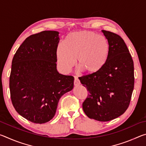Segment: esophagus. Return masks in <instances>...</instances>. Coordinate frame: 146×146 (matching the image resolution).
I'll list each match as a JSON object with an SVG mask.
<instances>
[{"label": "esophagus", "mask_w": 146, "mask_h": 146, "mask_svg": "<svg viewBox=\"0 0 146 146\" xmlns=\"http://www.w3.org/2000/svg\"><path fill=\"white\" fill-rule=\"evenodd\" d=\"M80 80H78V78L76 77H75V80H74V85H75V86H77L78 85H80Z\"/></svg>", "instance_id": "34e87169"}]
</instances>
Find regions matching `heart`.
I'll list each match as a JSON object with an SVG mask.
<instances>
[{
    "label": "heart",
    "instance_id": "obj_1",
    "mask_svg": "<svg viewBox=\"0 0 146 146\" xmlns=\"http://www.w3.org/2000/svg\"><path fill=\"white\" fill-rule=\"evenodd\" d=\"M109 44L106 39L93 31H82L68 35L65 43L56 48L58 63L64 72L68 73L77 66L88 75L100 71L105 66L109 56Z\"/></svg>",
    "mask_w": 146,
    "mask_h": 146
}]
</instances>
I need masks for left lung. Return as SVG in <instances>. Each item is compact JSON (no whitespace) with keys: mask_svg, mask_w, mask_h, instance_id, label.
I'll list each match as a JSON object with an SVG mask.
<instances>
[{"mask_svg":"<svg viewBox=\"0 0 146 146\" xmlns=\"http://www.w3.org/2000/svg\"><path fill=\"white\" fill-rule=\"evenodd\" d=\"M107 38L109 56L104 68L79 80L87 88L82 108L89 118L107 122L120 117L129 107L134 88V64L125 42L118 35L102 30Z\"/></svg>","mask_w":146,"mask_h":146,"instance_id":"obj_1","label":"left lung"}]
</instances>
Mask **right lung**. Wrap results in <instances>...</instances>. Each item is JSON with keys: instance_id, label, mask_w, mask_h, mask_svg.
I'll return each mask as SVG.
<instances>
[{"instance_id": "obj_1", "label": "right lung", "mask_w": 146, "mask_h": 146, "mask_svg": "<svg viewBox=\"0 0 146 146\" xmlns=\"http://www.w3.org/2000/svg\"><path fill=\"white\" fill-rule=\"evenodd\" d=\"M58 34L56 31H43L31 35L20 46L12 60L11 102L20 115L35 123L52 119L59 99L73 88V76L56 70Z\"/></svg>"}]
</instances>
